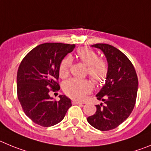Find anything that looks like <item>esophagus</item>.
<instances>
[{"label": "esophagus", "instance_id": "esophagus-1", "mask_svg": "<svg viewBox=\"0 0 151 151\" xmlns=\"http://www.w3.org/2000/svg\"><path fill=\"white\" fill-rule=\"evenodd\" d=\"M72 104H84V103L81 102V101H75V100H73V101H72Z\"/></svg>", "mask_w": 151, "mask_h": 151}]
</instances>
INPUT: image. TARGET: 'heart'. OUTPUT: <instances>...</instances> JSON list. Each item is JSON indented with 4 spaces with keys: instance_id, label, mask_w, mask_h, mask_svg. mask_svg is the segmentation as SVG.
Segmentation results:
<instances>
[{
    "instance_id": "obj_1",
    "label": "heart",
    "mask_w": 151,
    "mask_h": 151,
    "mask_svg": "<svg viewBox=\"0 0 151 151\" xmlns=\"http://www.w3.org/2000/svg\"><path fill=\"white\" fill-rule=\"evenodd\" d=\"M77 58L86 65V74L89 75L95 84L100 85L105 82L109 70L108 64L104 59L100 58L96 51L87 47L79 49L77 52ZM72 62V57L70 55L65 56L61 61L59 67L61 78L65 79L68 77ZM92 89V83L88 79L71 78L63 84L65 93L79 101L83 100Z\"/></svg>"
}]
</instances>
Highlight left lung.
I'll use <instances>...</instances> for the list:
<instances>
[{
    "label": "left lung",
    "mask_w": 151,
    "mask_h": 151,
    "mask_svg": "<svg viewBox=\"0 0 151 151\" xmlns=\"http://www.w3.org/2000/svg\"><path fill=\"white\" fill-rule=\"evenodd\" d=\"M92 47L104 52L109 70L105 85L96 95L102 103L96 105V113L87 118V121L97 129L109 131L123 123L134 109L138 77L131 61L116 47L106 43H96Z\"/></svg>",
    "instance_id": "1"
}]
</instances>
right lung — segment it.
<instances>
[{"label": "right lung", "mask_w": 151, "mask_h": 151, "mask_svg": "<svg viewBox=\"0 0 151 151\" xmlns=\"http://www.w3.org/2000/svg\"><path fill=\"white\" fill-rule=\"evenodd\" d=\"M74 47L68 43H42L31 50L19 66V101L27 116L39 126L49 127L59 123L72 105L65 96H59L57 101L50 94L60 89L59 64Z\"/></svg>", "instance_id": "1"}]
</instances>
